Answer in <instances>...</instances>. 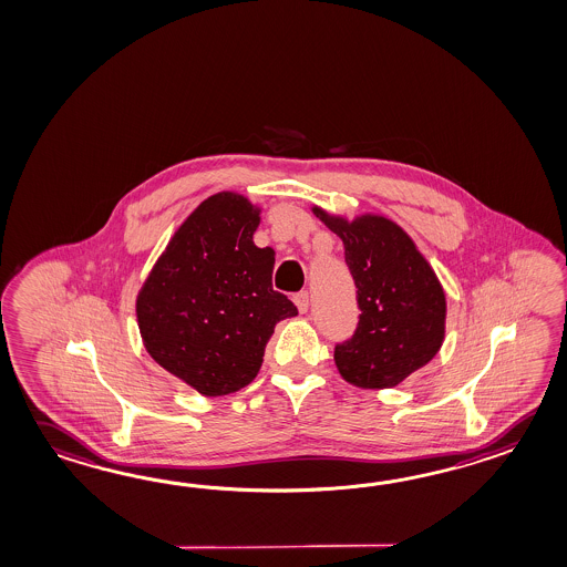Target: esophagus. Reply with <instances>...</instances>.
Returning a JSON list of instances; mask_svg holds the SVG:
<instances>
[{
	"label": "esophagus",
	"mask_w": 567,
	"mask_h": 567,
	"mask_svg": "<svg viewBox=\"0 0 567 567\" xmlns=\"http://www.w3.org/2000/svg\"><path fill=\"white\" fill-rule=\"evenodd\" d=\"M292 301L297 305V309H299V313H307V309H309V292L307 290H301V292H297L295 297H292Z\"/></svg>",
	"instance_id": "obj_1"
}]
</instances>
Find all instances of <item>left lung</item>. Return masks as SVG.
<instances>
[{
	"mask_svg": "<svg viewBox=\"0 0 567 567\" xmlns=\"http://www.w3.org/2000/svg\"><path fill=\"white\" fill-rule=\"evenodd\" d=\"M313 214L343 241L362 311L352 340L336 346V365L353 386L392 389L440 352L447 311L440 278L389 217L350 221L317 205Z\"/></svg>",
	"mask_w": 567,
	"mask_h": 567,
	"instance_id": "obj_1",
	"label": "left lung"
}]
</instances>
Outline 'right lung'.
Returning a JSON list of instances; mask_svg holds the SVG:
<instances>
[{
  "instance_id": "add662e5",
  "label": "right lung",
  "mask_w": 567,
  "mask_h": 567,
  "mask_svg": "<svg viewBox=\"0 0 567 567\" xmlns=\"http://www.w3.org/2000/svg\"><path fill=\"white\" fill-rule=\"evenodd\" d=\"M260 207L215 193L178 227L136 299L146 352L205 396L252 382L278 321L297 307L272 289L275 250L258 248Z\"/></svg>"
}]
</instances>
